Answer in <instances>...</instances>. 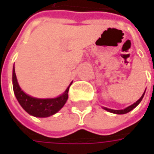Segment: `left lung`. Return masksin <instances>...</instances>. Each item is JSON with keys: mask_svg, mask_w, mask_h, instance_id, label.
<instances>
[{"mask_svg": "<svg viewBox=\"0 0 154 154\" xmlns=\"http://www.w3.org/2000/svg\"><path fill=\"white\" fill-rule=\"evenodd\" d=\"M144 94H145V92L144 93L142 94V96L140 97L139 100H137L136 102L134 103H133L132 105H130V106H128L127 107L126 109H107V108H104V109H106V110H108L109 112H111V113H115V114H125V113H128V112H129L130 110H132L133 109H134L140 103V101L142 100V98L144 97Z\"/></svg>", "mask_w": 154, "mask_h": 154, "instance_id": "left-lung-1", "label": "left lung"}]
</instances>
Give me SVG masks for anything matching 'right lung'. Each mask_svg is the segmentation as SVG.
Returning a JSON list of instances; mask_svg holds the SVG:
<instances>
[{
	"label": "right lung",
	"instance_id": "1",
	"mask_svg": "<svg viewBox=\"0 0 154 154\" xmlns=\"http://www.w3.org/2000/svg\"><path fill=\"white\" fill-rule=\"evenodd\" d=\"M71 85V84H70ZM13 87L15 97L19 103L22 106V108L29 113L30 115L37 116V117H47L56 114L57 111L63 107L68 98V86L65 92L60 97L56 98H35L26 94L20 89L18 84L16 74H15L14 66L13 70Z\"/></svg>",
	"mask_w": 154,
	"mask_h": 154
}]
</instances>
